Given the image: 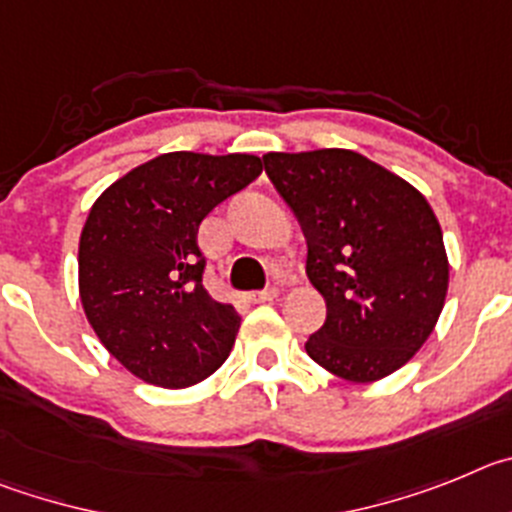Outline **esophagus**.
<instances>
[{"mask_svg": "<svg viewBox=\"0 0 512 512\" xmlns=\"http://www.w3.org/2000/svg\"><path fill=\"white\" fill-rule=\"evenodd\" d=\"M275 298H278V288H265V290H255V293H250L252 303H267V301H275Z\"/></svg>", "mask_w": 512, "mask_h": 512, "instance_id": "esophagus-1", "label": "esophagus"}]
</instances>
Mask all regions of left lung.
Listing matches in <instances>:
<instances>
[{
  "label": "left lung",
  "mask_w": 512,
  "mask_h": 512,
  "mask_svg": "<svg viewBox=\"0 0 512 512\" xmlns=\"http://www.w3.org/2000/svg\"><path fill=\"white\" fill-rule=\"evenodd\" d=\"M265 173L306 234V273L326 321L306 352L372 382L421 349L444 308L449 262L421 193L352 150L267 153Z\"/></svg>",
  "instance_id": "left-lung-1"
}]
</instances>
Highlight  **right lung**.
Here are the masks:
<instances>
[{"mask_svg":"<svg viewBox=\"0 0 512 512\" xmlns=\"http://www.w3.org/2000/svg\"><path fill=\"white\" fill-rule=\"evenodd\" d=\"M262 173L255 155L168 153L101 193L78 245V288L101 344L140 380L188 388L222 367L239 316L204 288V216Z\"/></svg>","mask_w":512,"mask_h":512,"instance_id":"add662e5","label":"right lung"}]
</instances>
